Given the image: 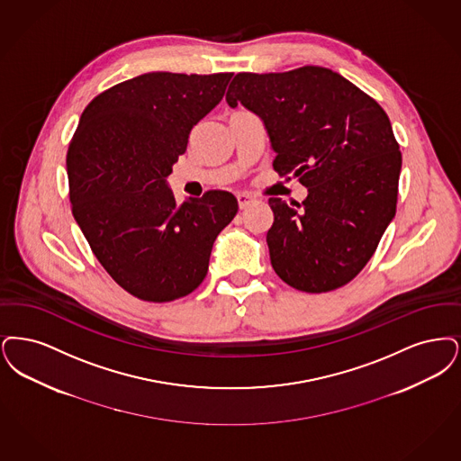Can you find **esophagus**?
Here are the masks:
<instances>
[{
  "mask_svg": "<svg viewBox=\"0 0 461 461\" xmlns=\"http://www.w3.org/2000/svg\"><path fill=\"white\" fill-rule=\"evenodd\" d=\"M251 201H253V196H249V194H246V193H240V194H238V204H240V210H244L246 206H249Z\"/></svg>",
  "mask_w": 461,
  "mask_h": 461,
  "instance_id": "esophagus-1",
  "label": "esophagus"
}]
</instances>
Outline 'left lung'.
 I'll return each instance as SVG.
<instances>
[{
	"label": "left lung",
	"instance_id": "obj_1",
	"mask_svg": "<svg viewBox=\"0 0 461 461\" xmlns=\"http://www.w3.org/2000/svg\"><path fill=\"white\" fill-rule=\"evenodd\" d=\"M225 100L260 115L277 153L274 170L308 187L301 203L268 200L274 223L267 244L276 274L304 293L353 281L396 215L400 144L381 104L315 65L240 72Z\"/></svg>",
	"mask_w": 461,
	"mask_h": 461
}]
</instances>
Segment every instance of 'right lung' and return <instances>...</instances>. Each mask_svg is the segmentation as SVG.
Instances as JSON below:
<instances>
[{"label": "right lung", "instance_id": "obj_1", "mask_svg": "<svg viewBox=\"0 0 461 461\" xmlns=\"http://www.w3.org/2000/svg\"><path fill=\"white\" fill-rule=\"evenodd\" d=\"M230 79L149 72L103 91L80 115L67 151L72 213L103 268L140 300L193 293L213 240L238 213L227 191L179 204L167 187L193 127Z\"/></svg>", "mask_w": 461, "mask_h": 461}]
</instances>
